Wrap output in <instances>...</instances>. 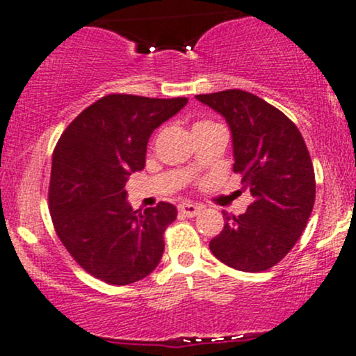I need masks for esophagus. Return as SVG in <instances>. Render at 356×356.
Wrapping results in <instances>:
<instances>
[{"label":"esophagus","mask_w":356,"mask_h":356,"mask_svg":"<svg viewBox=\"0 0 356 356\" xmlns=\"http://www.w3.org/2000/svg\"><path fill=\"white\" fill-rule=\"evenodd\" d=\"M200 210H202V207L193 205V203H181V205L178 207L179 213L186 215V217H195V215L200 213Z\"/></svg>","instance_id":"34e87169"}]
</instances>
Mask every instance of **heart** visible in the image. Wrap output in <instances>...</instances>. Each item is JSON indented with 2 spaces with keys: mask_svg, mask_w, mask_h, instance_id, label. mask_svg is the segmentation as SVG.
Here are the masks:
<instances>
[{
  "mask_svg": "<svg viewBox=\"0 0 356 356\" xmlns=\"http://www.w3.org/2000/svg\"><path fill=\"white\" fill-rule=\"evenodd\" d=\"M202 124H210V122H205V121H202V122H197V124H195V126H202Z\"/></svg>",
  "mask_w": 356,
  "mask_h": 356,
  "instance_id": "1",
  "label": "heart"
}]
</instances>
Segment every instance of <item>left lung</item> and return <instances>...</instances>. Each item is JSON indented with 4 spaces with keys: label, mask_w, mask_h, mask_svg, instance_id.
Listing matches in <instances>:
<instances>
[{
    "label": "left lung",
    "mask_w": 356,
    "mask_h": 356,
    "mask_svg": "<svg viewBox=\"0 0 356 356\" xmlns=\"http://www.w3.org/2000/svg\"><path fill=\"white\" fill-rule=\"evenodd\" d=\"M229 122L234 171L254 202L245 213L223 211V230L210 241L218 261L243 273H262L286 257L306 229L316 179L305 139L284 113L241 89L197 95Z\"/></svg>",
    "instance_id": "1"
}]
</instances>
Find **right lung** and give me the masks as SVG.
<instances>
[{
  "instance_id": "1",
  "label": "right lung",
  "mask_w": 356,
  "mask_h": 356,
  "mask_svg": "<svg viewBox=\"0 0 356 356\" xmlns=\"http://www.w3.org/2000/svg\"><path fill=\"white\" fill-rule=\"evenodd\" d=\"M186 97L109 94L90 104L60 136L51 159L49 209L60 242L74 261L107 284L126 286L153 273L165 250L171 203L133 210L126 181L145 168L151 133Z\"/></svg>"
}]
</instances>
